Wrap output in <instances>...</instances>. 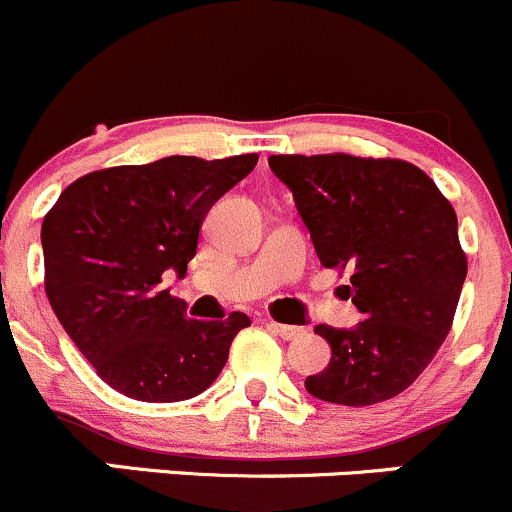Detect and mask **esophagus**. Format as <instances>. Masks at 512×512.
Instances as JSON below:
<instances>
[{"mask_svg":"<svg viewBox=\"0 0 512 512\" xmlns=\"http://www.w3.org/2000/svg\"><path fill=\"white\" fill-rule=\"evenodd\" d=\"M267 327L272 329V332L277 334V337L287 339V342H292V339H299L304 334L302 327H292V324H277V322H267Z\"/></svg>","mask_w":512,"mask_h":512,"instance_id":"34e87169","label":"esophagus"}]
</instances>
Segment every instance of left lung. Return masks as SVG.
<instances>
[{
	"label": "left lung",
	"mask_w": 512,
	"mask_h": 512,
	"mask_svg": "<svg viewBox=\"0 0 512 512\" xmlns=\"http://www.w3.org/2000/svg\"><path fill=\"white\" fill-rule=\"evenodd\" d=\"M292 190L319 262L349 270L354 329L317 324L332 347L304 389L342 406H371L409 389L453 327L468 260L458 218L431 178L399 158L349 153L270 156Z\"/></svg>",
	"instance_id": "8db88e82"
}]
</instances>
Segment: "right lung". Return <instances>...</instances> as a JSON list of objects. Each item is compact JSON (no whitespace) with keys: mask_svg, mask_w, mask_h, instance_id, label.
<instances>
[{"mask_svg":"<svg viewBox=\"0 0 512 512\" xmlns=\"http://www.w3.org/2000/svg\"><path fill=\"white\" fill-rule=\"evenodd\" d=\"M257 153L203 160L168 156L81 175L44 215V289L79 352L118 394L151 404L185 401L223 371L250 317H185L160 289L198 250L215 200L257 165Z\"/></svg>","mask_w":512,"mask_h":512,"instance_id":"add662e5","label":"right lung"}]
</instances>
